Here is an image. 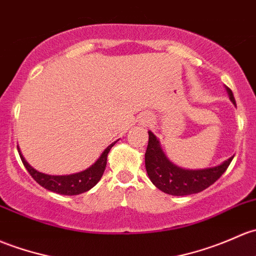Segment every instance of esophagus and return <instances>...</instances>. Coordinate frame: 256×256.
I'll use <instances>...</instances> for the list:
<instances>
[{
	"label": "esophagus",
	"mask_w": 256,
	"mask_h": 256,
	"mask_svg": "<svg viewBox=\"0 0 256 256\" xmlns=\"http://www.w3.org/2000/svg\"><path fill=\"white\" fill-rule=\"evenodd\" d=\"M148 121H150V120H148Z\"/></svg>",
	"instance_id": "obj_1"
}]
</instances>
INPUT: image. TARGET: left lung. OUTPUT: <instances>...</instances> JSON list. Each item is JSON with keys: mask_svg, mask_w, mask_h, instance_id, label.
<instances>
[{"mask_svg": "<svg viewBox=\"0 0 256 256\" xmlns=\"http://www.w3.org/2000/svg\"><path fill=\"white\" fill-rule=\"evenodd\" d=\"M228 96L230 102L236 106L232 90L228 87ZM233 157L228 158L220 166L205 169H185L174 164L164 154L158 138L148 131V146L144 153V164L150 182L160 192L174 196H185L204 192L210 185L218 180L227 170Z\"/></svg>", "mask_w": 256, "mask_h": 256, "instance_id": "1", "label": "left lung"}]
</instances>
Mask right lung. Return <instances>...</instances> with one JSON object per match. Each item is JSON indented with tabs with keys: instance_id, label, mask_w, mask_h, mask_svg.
I'll use <instances>...</instances> for the list:
<instances>
[{
	"instance_id": "right-lung-1",
	"label": "right lung",
	"mask_w": 256,
	"mask_h": 256,
	"mask_svg": "<svg viewBox=\"0 0 256 256\" xmlns=\"http://www.w3.org/2000/svg\"><path fill=\"white\" fill-rule=\"evenodd\" d=\"M115 144H116V141L109 144L104 150V152L102 153L100 157L90 168H87L86 170L78 172V173L68 174V176H49V174L40 173L36 169H34L33 166H29V163L22 156L20 147L17 146V148L24 166H26V170L29 172V174H30L32 178L36 180L38 184L42 185L46 190L60 194V195H80V194L92 189L93 186H96V182L100 180L104 170H106L108 153L110 152V150H112V147Z\"/></svg>"
}]
</instances>
